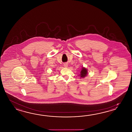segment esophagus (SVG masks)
<instances>
[{
  "label": "esophagus",
  "mask_w": 132,
  "mask_h": 132,
  "mask_svg": "<svg viewBox=\"0 0 132 132\" xmlns=\"http://www.w3.org/2000/svg\"><path fill=\"white\" fill-rule=\"evenodd\" d=\"M64 67H68V64H67V63H65L64 64Z\"/></svg>",
  "instance_id": "34e87169"
}]
</instances>
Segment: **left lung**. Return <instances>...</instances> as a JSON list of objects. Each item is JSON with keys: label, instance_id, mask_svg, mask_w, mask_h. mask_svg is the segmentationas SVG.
<instances>
[{"label": "left lung", "instance_id": "8db88e82", "mask_svg": "<svg viewBox=\"0 0 132 132\" xmlns=\"http://www.w3.org/2000/svg\"><path fill=\"white\" fill-rule=\"evenodd\" d=\"M88 75V70L85 67H82L81 68V71L78 76H80V78H84Z\"/></svg>", "mask_w": 132, "mask_h": 132}]
</instances>
